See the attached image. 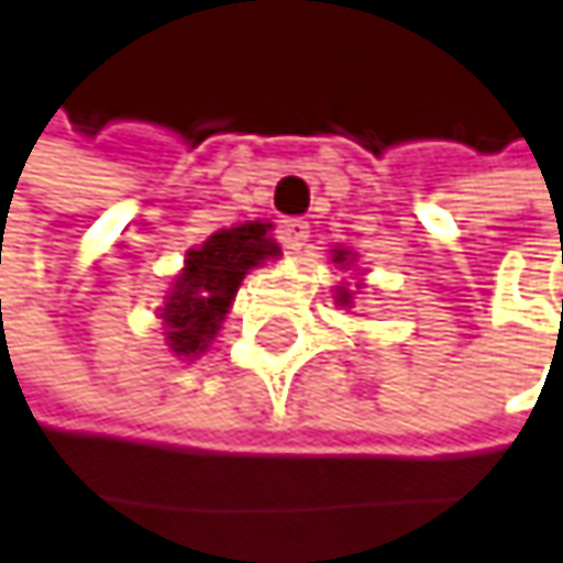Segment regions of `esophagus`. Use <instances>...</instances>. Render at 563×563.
<instances>
[{"instance_id":"obj_1","label":"esophagus","mask_w":563,"mask_h":563,"mask_svg":"<svg viewBox=\"0 0 563 563\" xmlns=\"http://www.w3.org/2000/svg\"><path fill=\"white\" fill-rule=\"evenodd\" d=\"M277 238H280V244L289 254H299L309 244V225L302 219H283Z\"/></svg>"}]
</instances>
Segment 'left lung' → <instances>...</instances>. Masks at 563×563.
<instances>
[{"label": "left lung", "instance_id": "1", "mask_svg": "<svg viewBox=\"0 0 563 563\" xmlns=\"http://www.w3.org/2000/svg\"><path fill=\"white\" fill-rule=\"evenodd\" d=\"M344 261H347V251H334V264H344ZM338 302H344V306L351 302V292L344 286H338Z\"/></svg>", "mask_w": 563, "mask_h": 563}]
</instances>
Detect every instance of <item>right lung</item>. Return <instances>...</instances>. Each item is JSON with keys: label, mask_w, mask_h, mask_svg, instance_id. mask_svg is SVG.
I'll list each match as a JSON object with an SVG mask.
<instances>
[{"label": "right lung", "mask_w": 563, "mask_h": 563, "mask_svg": "<svg viewBox=\"0 0 563 563\" xmlns=\"http://www.w3.org/2000/svg\"><path fill=\"white\" fill-rule=\"evenodd\" d=\"M267 231L271 225L264 222H244L216 231L202 247L186 251V267L161 316L177 357H199L222 329L244 274L267 257H280V247Z\"/></svg>", "instance_id": "1"}]
</instances>
